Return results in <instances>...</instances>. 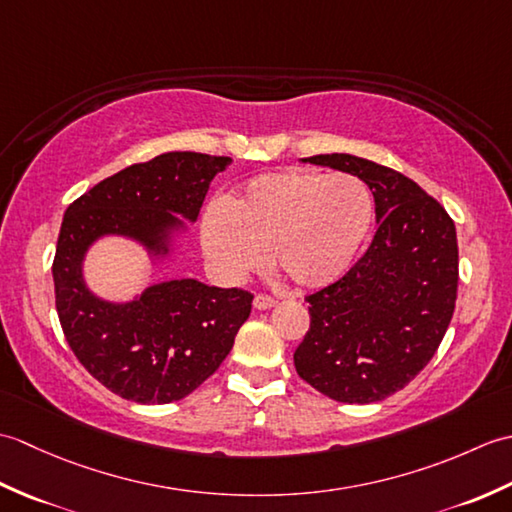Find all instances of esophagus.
<instances>
[{"instance_id": "34e87169", "label": "esophagus", "mask_w": 512, "mask_h": 512, "mask_svg": "<svg viewBox=\"0 0 512 512\" xmlns=\"http://www.w3.org/2000/svg\"><path fill=\"white\" fill-rule=\"evenodd\" d=\"M253 303H255L257 310H270V308L277 306V301L270 297V295H257Z\"/></svg>"}]
</instances>
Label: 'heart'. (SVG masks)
I'll return each mask as SVG.
<instances>
[{
  "label": "heart",
  "instance_id": "1",
  "mask_svg": "<svg viewBox=\"0 0 512 512\" xmlns=\"http://www.w3.org/2000/svg\"><path fill=\"white\" fill-rule=\"evenodd\" d=\"M374 222V198L354 176L290 169L255 178L204 217V248L228 279L264 262L295 288L319 290L341 279Z\"/></svg>",
  "mask_w": 512,
  "mask_h": 512
}]
</instances>
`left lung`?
<instances>
[{
    "instance_id": "obj_1",
    "label": "left lung",
    "mask_w": 512,
    "mask_h": 512,
    "mask_svg": "<svg viewBox=\"0 0 512 512\" xmlns=\"http://www.w3.org/2000/svg\"><path fill=\"white\" fill-rule=\"evenodd\" d=\"M361 178L378 228L365 255L314 295L297 374L339 402H378L440 347L458 297V237L444 206L402 173L350 154L306 158ZM303 160V162H306Z\"/></svg>"
}]
</instances>
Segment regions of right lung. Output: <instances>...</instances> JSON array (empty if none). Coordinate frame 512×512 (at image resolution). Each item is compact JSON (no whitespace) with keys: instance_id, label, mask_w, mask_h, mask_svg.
Wrapping results in <instances>:
<instances>
[{"instance_id":"right-lung-1","label":"right lung","mask_w":512,"mask_h":512,"mask_svg":"<svg viewBox=\"0 0 512 512\" xmlns=\"http://www.w3.org/2000/svg\"><path fill=\"white\" fill-rule=\"evenodd\" d=\"M231 158L169 151L105 178L63 215L52 262L54 301L65 341L81 365L114 394L140 405L182 400L217 372L250 314L253 295L195 279L149 286L136 301L94 297L83 257L103 235H125L154 257L171 233L195 222L211 180Z\"/></svg>"}]
</instances>
